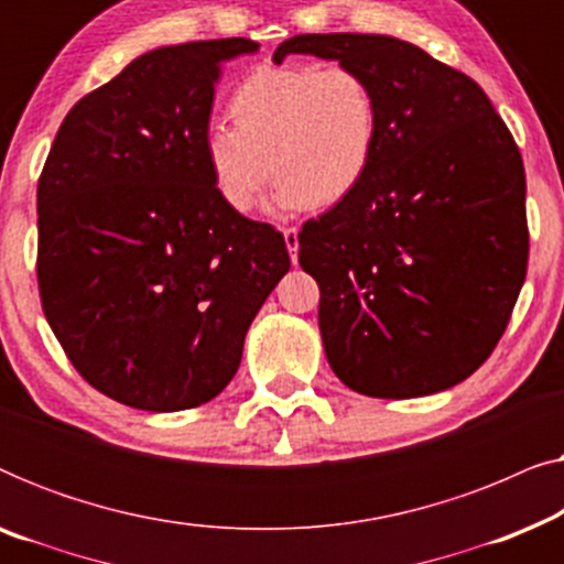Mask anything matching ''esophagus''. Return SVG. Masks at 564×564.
<instances>
[{
	"mask_svg": "<svg viewBox=\"0 0 564 564\" xmlns=\"http://www.w3.org/2000/svg\"><path fill=\"white\" fill-rule=\"evenodd\" d=\"M282 236H284V246H288V251H290V259H292V264H295L297 261V228H284L282 230Z\"/></svg>",
	"mask_w": 564,
	"mask_h": 564,
	"instance_id": "1",
	"label": "esophagus"
}]
</instances>
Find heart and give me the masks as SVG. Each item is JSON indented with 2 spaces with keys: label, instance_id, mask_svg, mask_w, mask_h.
<instances>
[{
  "label": "heart",
  "instance_id": "heart-1",
  "mask_svg": "<svg viewBox=\"0 0 564 564\" xmlns=\"http://www.w3.org/2000/svg\"><path fill=\"white\" fill-rule=\"evenodd\" d=\"M234 128H210L203 153L213 187L236 213H249L269 172L274 205L334 207L367 180L380 141V105L349 66L288 64L246 76L228 102Z\"/></svg>",
  "mask_w": 564,
  "mask_h": 564
}]
</instances>
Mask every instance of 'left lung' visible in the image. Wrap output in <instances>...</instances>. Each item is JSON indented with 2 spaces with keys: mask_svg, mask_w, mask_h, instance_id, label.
Segmentation results:
<instances>
[{
  "mask_svg": "<svg viewBox=\"0 0 564 564\" xmlns=\"http://www.w3.org/2000/svg\"><path fill=\"white\" fill-rule=\"evenodd\" d=\"M338 61L372 84L380 141L367 180L300 230L338 380L421 398L467 380L527 280V174L480 84L390 35H295L274 53Z\"/></svg>",
  "mask_w": 564,
  "mask_h": 564,
  "instance_id": "left-lung-1",
  "label": "left lung"
}]
</instances>
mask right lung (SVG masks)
I'll return each instance as SVG.
<instances>
[{
    "instance_id": "obj_1",
    "label": "right lung",
    "mask_w": 564,
    "mask_h": 564,
    "mask_svg": "<svg viewBox=\"0 0 564 564\" xmlns=\"http://www.w3.org/2000/svg\"><path fill=\"white\" fill-rule=\"evenodd\" d=\"M249 37L164 45L82 97L37 180V288L84 380L138 411L213 400L288 274L280 230L230 210L203 138Z\"/></svg>"
}]
</instances>
